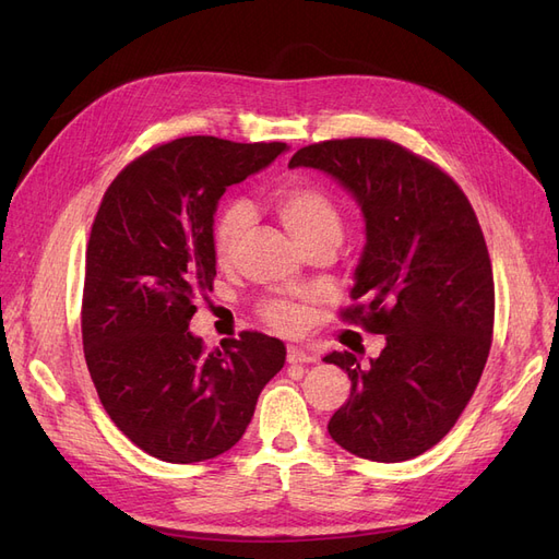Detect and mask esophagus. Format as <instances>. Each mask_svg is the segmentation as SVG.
Masks as SVG:
<instances>
[{
	"mask_svg": "<svg viewBox=\"0 0 559 559\" xmlns=\"http://www.w3.org/2000/svg\"><path fill=\"white\" fill-rule=\"evenodd\" d=\"M286 361H289V364H312L314 357H312L310 352H306V349L289 347V352H286Z\"/></svg>",
	"mask_w": 559,
	"mask_h": 559,
	"instance_id": "34e87169",
	"label": "esophagus"
}]
</instances>
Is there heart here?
<instances>
[{
  "label": "heart",
  "instance_id": "obj_1",
  "mask_svg": "<svg viewBox=\"0 0 559 559\" xmlns=\"http://www.w3.org/2000/svg\"><path fill=\"white\" fill-rule=\"evenodd\" d=\"M273 210L300 247H308L319 240L341 242L343 238L341 210H337L335 200L314 183L298 181L284 186L273 198ZM249 224L251 210L247 202L230 200L222 214L216 216L212 228V247L218 261L228 263L235 257ZM263 317L280 331H294L302 319L300 310L284 300L267 302L263 308Z\"/></svg>",
  "mask_w": 559,
  "mask_h": 559
}]
</instances>
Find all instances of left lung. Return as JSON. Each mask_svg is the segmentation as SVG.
<instances>
[{
	"instance_id": "left-lung-1",
	"label": "left lung",
	"mask_w": 559,
	"mask_h": 559,
	"mask_svg": "<svg viewBox=\"0 0 559 559\" xmlns=\"http://www.w3.org/2000/svg\"><path fill=\"white\" fill-rule=\"evenodd\" d=\"M357 198L366 247L343 321L382 333L370 364L333 352L352 380L329 433L370 462H405L456 425L492 347L495 277L468 198L436 163L392 140L347 138L298 148Z\"/></svg>"
}]
</instances>
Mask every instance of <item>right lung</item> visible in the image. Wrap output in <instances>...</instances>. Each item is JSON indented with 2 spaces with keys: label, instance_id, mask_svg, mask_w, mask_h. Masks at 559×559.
Listing matches in <instances>:
<instances>
[{
  "label": "right lung",
  "instance_id": "right-lung-1",
  "mask_svg": "<svg viewBox=\"0 0 559 559\" xmlns=\"http://www.w3.org/2000/svg\"><path fill=\"white\" fill-rule=\"evenodd\" d=\"M284 148L207 134L158 144L116 175L95 214L83 354L114 425L160 462L195 464L230 450L284 366L277 337L242 331L207 349L189 331L216 277L218 198Z\"/></svg>",
  "mask_w": 559,
  "mask_h": 559
}]
</instances>
